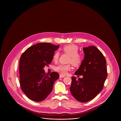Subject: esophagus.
I'll use <instances>...</instances> for the list:
<instances>
[{
	"instance_id": "1",
	"label": "esophagus",
	"mask_w": 121,
	"mask_h": 121,
	"mask_svg": "<svg viewBox=\"0 0 121 121\" xmlns=\"http://www.w3.org/2000/svg\"><path fill=\"white\" fill-rule=\"evenodd\" d=\"M64 77H65V76L62 75H61V74H60V78H64Z\"/></svg>"
}]
</instances>
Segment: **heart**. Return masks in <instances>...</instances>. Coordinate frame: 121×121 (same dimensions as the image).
<instances>
[{"instance_id": "heart-1", "label": "heart", "mask_w": 121, "mask_h": 121, "mask_svg": "<svg viewBox=\"0 0 121 121\" xmlns=\"http://www.w3.org/2000/svg\"><path fill=\"white\" fill-rule=\"evenodd\" d=\"M62 51L69 55V62L74 67H78L81 65L83 60V55L79 53V48L74 44H70L64 46L62 48ZM59 52L56 51L53 56V60L56 61L59 57ZM55 70L62 75H66L71 69V66L70 64L64 65L60 64L55 68Z\"/></svg>"}]
</instances>
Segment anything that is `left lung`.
<instances>
[{
    "label": "left lung",
    "mask_w": 121,
    "mask_h": 121,
    "mask_svg": "<svg viewBox=\"0 0 121 121\" xmlns=\"http://www.w3.org/2000/svg\"><path fill=\"white\" fill-rule=\"evenodd\" d=\"M84 59L75 74L83 75L76 80L72 77L70 90L79 102L86 103L94 99L103 89L107 77L106 60L96 47L93 46L83 48Z\"/></svg>",
    "instance_id": "left-lung-1"
}]
</instances>
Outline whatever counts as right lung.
I'll list each match as a JSON object with an SVG mask.
<instances>
[{"instance_id": "right-lung-1", "label": "right lung", "mask_w": 121, "mask_h": 121, "mask_svg": "<svg viewBox=\"0 0 121 121\" xmlns=\"http://www.w3.org/2000/svg\"><path fill=\"white\" fill-rule=\"evenodd\" d=\"M59 47L49 43H39L28 48L21 55L19 65L21 88L31 100H44L59 78L55 72L46 74L43 68L50 64L54 52Z\"/></svg>"}]
</instances>
